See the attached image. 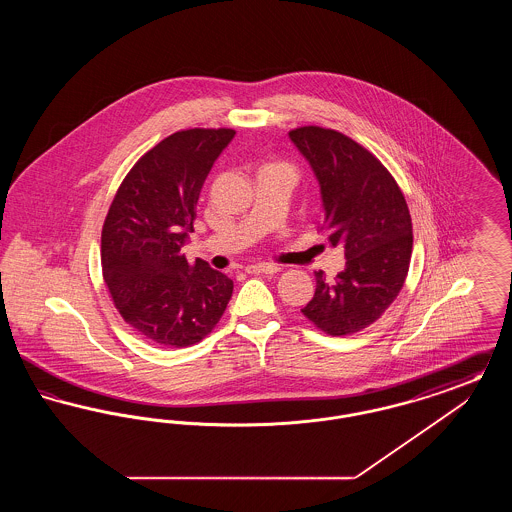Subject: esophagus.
Segmentation results:
<instances>
[{"mask_svg":"<svg viewBox=\"0 0 512 512\" xmlns=\"http://www.w3.org/2000/svg\"><path fill=\"white\" fill-rule=\"evenodd\" d=\"M247 272H251V274H278L280 267L272 265V263H259V265L247 267Z\"/></svg>","mask_w":512,"mask_h":512,"instance_id":"esophagus-1","label":"esophagus"}]
</instances>
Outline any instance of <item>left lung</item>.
<instances>
[{"instance_id": "left-lung-1", "label": "left lung", "mask_w": 512, "mask_h": 512, "mask_svg": "<svg viewBox=\"0 0 512 512\" xmlns=\"http://www.w3.org/2000/svg\"><path fill=\"white\" fill-rule=\"evenodd\" d=\"M290 138L317 174L328 242L343 245L347 259L334 282L315 272V297L301 313L328 336H349L401 292L413 253L411 213L390 171L349 136L299 126Z\"/></svg>"}]
</instances>
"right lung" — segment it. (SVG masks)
<instances>
[{
  "label": "right lung",
  "instance_id": "1",
  "mask_svg": "<svg viewBox=\"0 0 512 512\" xmlns=\"http://www.w3.org/2000/svg\"><path fill=\"white\" fill-rule=\"evenodd\" d=\"M232 128L174 132L124 176L101 230V270L126 324L161 347H188L213 332L234 282L205 261L188 263L203 182Z\"/></svg>",
  "mask_w": 512,
  "mask_h": 512
}]
</instances>
